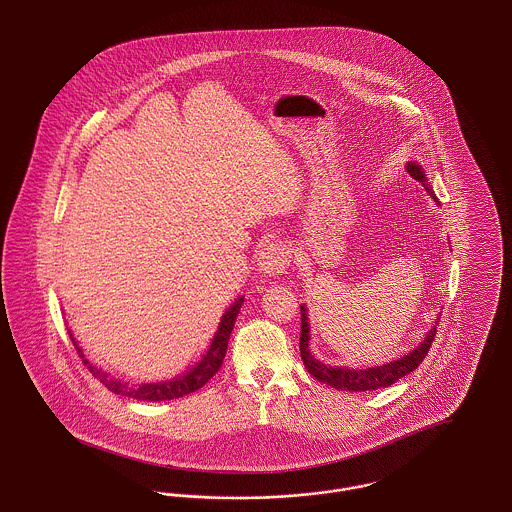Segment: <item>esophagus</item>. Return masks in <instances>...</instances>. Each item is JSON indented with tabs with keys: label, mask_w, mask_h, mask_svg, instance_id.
<instances>
[{
	"label": "esophagus",
	"mask_w": 512,
	"mask_h": 512,
	"mask_svg": "<svg viewBox=\"0 0 512 512\" xmlns=\"http://www.w3.org/2000/svg\"><path fill=\"white\" fill-rule=\"evenodd\" d=\"M290 247L282 244H268L257 255V270L261 276L272 278L290 267Z\"/></svg>",
	"instance_id": "34e87169"
}]
</instances>
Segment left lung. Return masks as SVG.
I'll return each instance as SVG.
<instances>
[{"label": "left lung", "instance_id": "left-lung-1", "mask_svg": "<svg viewBox=\"0 0 512 512\" xmlns=\"http://www.w3.org/2000/svg\"><path fill=\"white\" fill-rule=\"evenodd\" d=\"M405 171L413 176L414 180L422 182L424 190L439 205L438 197L434 194L432 186L428 184V176L422 169V165L418 161H409L405 165ZM301 307V343H299V351H301V359L305 368L313 374V378H317L318 382H324L326 386H332L336 390L343 391H370L380 390V388H388L391 384H395L399 378L411 374L416 366L424 361V357L428 355V349L436 336V328H438L439 318H436L434 326L428 330V334L422 338V341L411 349L407 355L390 361L386 365L368 366V368H347V366H332L322 363L318 357L311 353V324H309V309L307 305H299Z\"/></svg>", "mask_w": 512, "mask_h": 512}]
</instances>
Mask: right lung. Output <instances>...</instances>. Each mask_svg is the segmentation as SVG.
I'll use <instances>...</instances> for the list:
<instances>
[{
  "label": "right lung",
  "instance_id": "1",
  "mask_svg": "<svg viewBox=\"0 0 512 512\" xmlns=\"http://www.w3.org/2000/svg\"><path fill=\"white\" fill-rule=\"evenodd\" d=\"M244 305V295H238L234 299V303L224 311V315L220 317L217 332L213 334V340L209 343V347L205 349V353L199 357V361L192 366H188L182 374H174L172 378L167 380H157V382H128L119 376H113L111 372L103 370L101 366L88 361V357L84 355V349L80 347V343L74 338L73 332L69 330V336L73 340L74 349L78 353V357L82 359V363L88 366V370L98 378L99 382L113 393L124 395L130 399H138V401H171L184 397L192 391L203 388L217 372H219L222 359L226 355V347L228 340L234 328L236 317L240 313Z\"/></svg>",
  "mask_w": 512,
  "mask_h": 512
}]
</instances>
